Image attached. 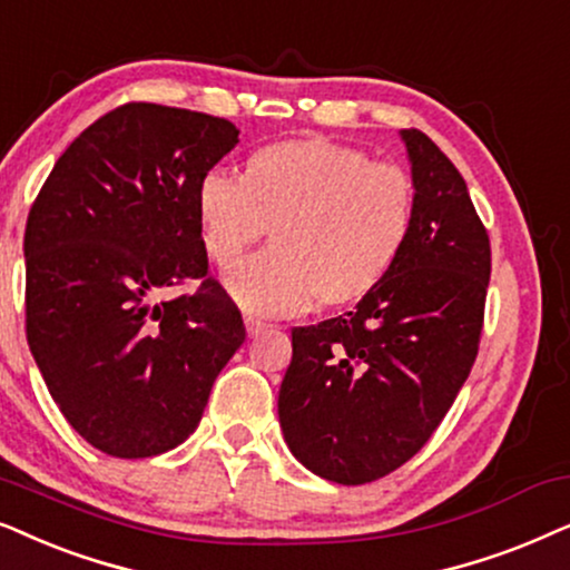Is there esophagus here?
<instances>
[{
	"label": "esophagus",
	"instance_id": "esophagus-1",
	"mask_svg": "<svg viewBox=\"0 0 570 570\" xmlns=\"http://www.w3.org/2000/svg\"><path fill=\"white\" fill-rule=\"evenodd\" d=\"M245 328L249 336H257V333H263L265 328H268V323L261 321V317H253V315H245Z\"/></svg>",
	"mask_w": 570,
	"mask_h": 570
}]
</instances>
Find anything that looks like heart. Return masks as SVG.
<instances>
[{
  "mask_svg": "<svg viewBox=\"0 0 570 570\" xmlns=\"http://www.w3.org/2000/svg\"><path fill=\"white\" fill-rule=\"evenodd\" d=\"M414 216L404 166L331 138L276 142L255 150L239 179L208 171L197 185L203 247L218 268L271 229L273 247L226 276L232 297L265 315L364 297L404 253Z\"/></svg>",
  "mask_w": 570,
  "mask_h": 570,
  "instance_id": "1",
  "label": "heart"
}]
</instances>
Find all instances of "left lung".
<instances>
[{"instance_id": "left-lung-1", "label": "left lung", "mask_w": 570, "mask_h": 570, "mask_svg": "<svg viewBox=\"0 0 570 570\" xmlns=\"http://www.w3.org/2000/svg\"><path fill=\"white\" fill-rule=\"evenodd\" d=\"M416 187L414 229L352 313L292 331L278 420L323 480L396 472L432 438L480 352L490 237L466 181L420 130H401Z\"/></svg>"}]
</instances>
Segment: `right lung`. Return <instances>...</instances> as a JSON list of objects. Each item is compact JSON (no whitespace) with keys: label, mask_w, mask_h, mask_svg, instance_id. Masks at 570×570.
Returning <instances> with one entry per match:
<instances>
[{"label":"right lung","mask_w":570,"mask_h":570,"mask_svg":"<svg viewBox=\"0 0 570 570\" xmlns=\"http://www.w3.org/2000/svg\"><path fill=\"white\" fill-rule=\"evenodd\" d=\"M237 142L229 119L117 106L72 140L30 206V354L65 420L109 456L177 449L245 341L197 218V185ZM189 277L195 293L157 299Z\"/></svg>","instance_id":"add662e5"}]
</instances>
